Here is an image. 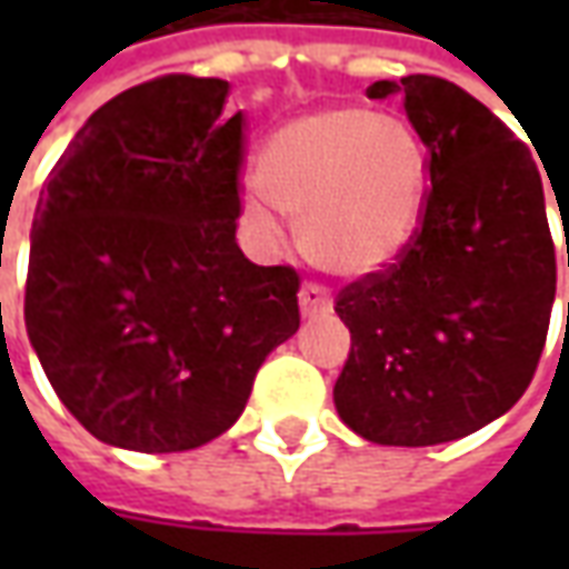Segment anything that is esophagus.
Here are the masks:
<instances>
[{
	"label": "esophagus",
	"mask_w": 569,
	"mask_h": 569,
	"mask_svg": "<svg viewBox=\"0 0 569 569\" xmlns=\"http://www.w3.org/2000/svg\"><path fill=\"white\" fill-rule=\"evenodd\" d=\"M298 305H301V313L305 317H320V313H329L332 310V296L329 289L320 283H305L301 292H298Z\"/></svg>",
	"instance_id": "1"
}]
</instances>
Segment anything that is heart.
I'll use <instances>...</instances> for the list:
<instances>
[{
	"label": "heart",
	"instance_id": "heart-1",
	"mask_svg": "<svg viewBox=\"0 0 569 569\" xmlns=\"http://www.w3.org/2000/svg\"><path fill=\"white\" fill-rule=\"evenodd\" d=\"M252 182L266 198H247L259 234H277L273 207L301 222V247L317 268L369 277L418 231L429 158L402 118L332 106L273 130L252 158Z\"/></svg>",
	"mask_w": 569,
	"mask_h": 569
}]
</instances>
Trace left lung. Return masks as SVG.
Wrapping results in <instances>:
<instances>
[{"instance_id": "left-lung-1", "label": "left lung", "mask_w": 569, "mask_h": 569, "mask_svg": "<svg viewBox=\"0 0 569 569\" xmlns=\"http://www.w3.org/2000/svg\"><path fill=\"white\" fill-rule=\"evenodd\" d=\"M366 93H402L429 194L393 264L335 298L350 329L335 408L362 439L423 448L463 439L525 396L549 335L555 243L537 163L488 106L436 76Z\"/></svg>"}]
</instances>
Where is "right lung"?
<instances>
[{
    "instance_id": "obj_1",
    "label": "right lung",
    "mask_w": 569,
    "mask_h": 569,
    "mask_svg": "<svg viewBox=\"0 0 569 569\" xmlns=\"http://www.w3.org/2000/svg\"><path fill=\"white\" fill-rule=\"evenodd\" d=\"M228 81L161 76L100 106L48 173L30 234L27 335L69 415L142 453L222 436L298 332V271L234 240L243 112Z\"/></svg>"
}]
</instances>
